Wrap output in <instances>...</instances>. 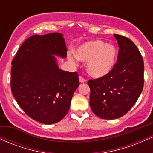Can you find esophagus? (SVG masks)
I'll list each match as a JSON object with an SVG mask.
<instances>
[{"label": "esophagus", "mask_w": 153, "mask_h": 153, "mask_svg": "<svg viewBox=\"0 0 153 153\" xmlns=\"http://www.w3.org/2000/svg\"><path fill=\"white\" fill-rule=\"evenodd\" d=\"M79 81H80V82H86V79L84 78L81 75H80L79 76Z\"/></svg>", "instance_id": "esophagus-1"}]
</instances>
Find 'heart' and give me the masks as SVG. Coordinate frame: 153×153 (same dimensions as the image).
Listing matches in <instances>:
<instances>
[{
    "label": "heart",
    "instance_id": "1",
    "mask_svg": "<svg viewBox=\"0 0 153 153\" xmlns=\"http://www.w3.org/2000/svg\"><path fill=\"white\" fill-rule=\"evenodd\" d=\"M78 58L87 60V71L96 78L104 76L111 71L117 60V52L113 45H107L101 40L88 42L79 47L77 50ZM73 62H76L77 57L70 55Z\"/></svg>",
    "mask_w": 153,
    "mask_h": 153
}]
</instances>
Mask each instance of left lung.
Masks as SVG:
<instances>
[{
	"mask_svg": "<svg viewBox=\"0 0 153 153\" xmlns=\"http://www.w3.org/2000/svg\"><path fill=\"white\" fill-rule=\"evenodd\" d=\"M114 36L119 47L114 66L107 75L88 82L91 110L104 119L125 115L137 102L144 85V62L140 50L129 38Z\"/></svg>",
	"mask_w": 153,
	"mask_h": 153,
	"instance_id": "1",
	"label": "left lung"
}]
</instances>
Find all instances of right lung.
Instances as JSON below:
<instances>
[{"label":"right lung","mask_w":153,"mask_h":153,"mask_svg":"<svg viewBox=\"0 0 153 153\" xmlns=\"http://www.w3.org/2000/svg\"><path fill=\"white\" fill-rule=\"evenodd\" d=\"M52 54L67 56L62 34L33 35L19 49L10 71V88L19 106L31 119L46 124L64 118L79 86L78 73L59 69Z\"/></svg>","instance_id":"obj_1"}]
</instances>
